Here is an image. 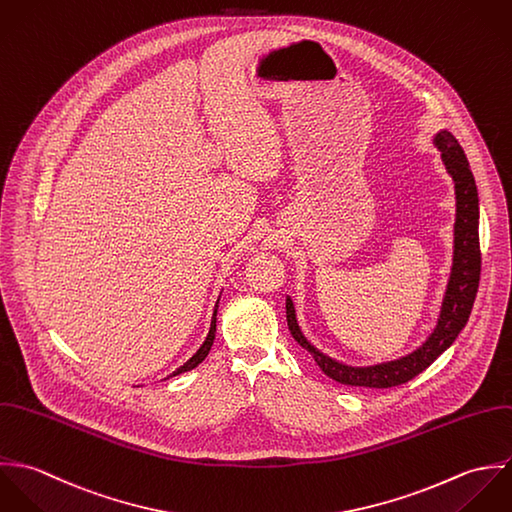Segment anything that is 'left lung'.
Returning a JSON list of instances; mask_svg holds the SVG:
<instances>
[{"label":"left lung","mask_w":512,"mask_h":512,"mask_svg":"<svg viewBox=\"0 0 512 512\" xmlns=\"http://www.w3.org/2000/svg\"><path fill=\"white\" fill-rule=\"evenodd\" d=\"M435 146L441 150L443 164L455 182L457 198V219H455V249H453V267L449 285L445 291L443 307L431 336L408 356L392 360L386 364L352 368L344 366L314 346H310L303 336L293 301L287 299V324L293 338L308 350L318 364V368L338 384L344 386H362V388H394L402 386L431 366L459 336L463 326L469 320L471 308L477 297L479 279H481V247H479V196L473 172L465 158L463 148L457 138L441 130L435 136Z\"/></svg>","instance_id":"8db88e82"}]
</instances>
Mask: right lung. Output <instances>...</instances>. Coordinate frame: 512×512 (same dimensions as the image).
<instances>
[{
    "label": "right lung",
    "mask_w": 512,
    "mask_h": 512,
    "mask_svg": "<svg viewBox=\"0 0 512 512\" xmlns=\"http://www.w3.org/2000/svg\"><path fill=\"white\" fill-rule=\"evenodd\" d=\"M217 303H219V299H217ZM215 316H217V305L213 308V316H211V326H209V334H207V338H205L204 344L200 346V350L184 364V366H180L176 372H172L170 376H178V374H182V372H188V370H194L200 362H204L205 356L209 354V350H211V344H213V338H215Z\"/></svg>",
    "instance_id": "add662e5"
}]
</instances>
